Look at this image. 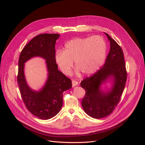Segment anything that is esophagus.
Here are the masks:
<instances>
[{
    "mask_svg": "<svg viewBox=\"0 0 145 145\" xmlns=\"http://www.w3.org/2000/svg\"><path fill=\"white\" fill-rule=\"evenodd\" d=\"M78 82L76 80H72V86L73 87H74L76 85H78Z\"/></svg>",
    "mask_w": 145,
    "mask_h": 145,
    "instance_id": "obj_1",
    "label": "esophagus"
}]
</instances>
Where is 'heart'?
I'll return each mask as SVG.
<instances>
[{"label": "heart", "mask_w": 145, "mask_h": 145, "mask_svg": "<svg viewBox=\"0 0 145 145\" xmlns=\"http://www.w3.org/2000/svg\"><path fill=\"white\" fill-rule=\"evenodd\" d=\"M107 44L100 36L76 38L65 46L64 50L59 49L55 55L57 65L64 74H69L74 61L76 66L85 74L97 71L104 62Z\"/></svg>", "instance_id": "b5f03b06"}]
</instances>
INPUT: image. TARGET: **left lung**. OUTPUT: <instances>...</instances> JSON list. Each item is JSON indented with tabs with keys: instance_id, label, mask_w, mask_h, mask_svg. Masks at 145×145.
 Segmentation results:
<instances>
[{
	"instance_id": "1",
	"label": "left lung",
	"mask_w": 145,
	"mask_h": 145,
	"mask_svg": "<svg viewBox=\"0 0 145 145\" xmlns=\"http://www.w3.org/2000/svg\"><path fill=\"white\" fill-rule=\"evenodd\" d=\"M105 33L110 44L105 63L96 73L80 83L81 87L86 92L82 101V108L89 116L95 119L108 116L115 109L127 79L123 50L115 40L108 33ZM108 79L112 80L113 86L109 91L105 92L101 85Z\"/></svg>"
}]
</instances>
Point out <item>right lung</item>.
Returning a JSON list of instances; mask_svg holds the SVG:
<instances>
[{"instance_id": "right-lung-1", "label": "right lung", "mask_w": 145, "mask_h": 145, "mask_svg": "<svg viewBox=\"0 0 145 145\" xmlns=\"http://www.w3.org/2000/svg\"><path fill=\"white\" fill-rule=\"evenodd\" d=\"M59 34L44 33L35 36L22 49L19 59L18 82L26 108L43 120L49 119L59 112L63 105V93L72 88V80L58 70L55 60V44ZM46 60L48 77L39 91L28 86L24 73V63L34 57Z\"/></svg>"}]
</instances>
